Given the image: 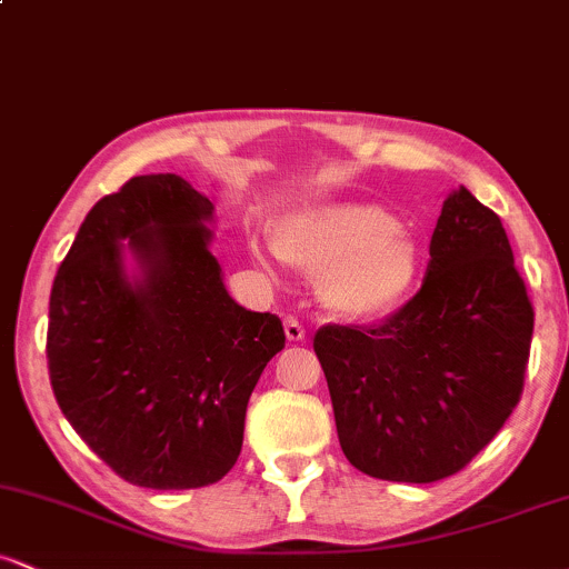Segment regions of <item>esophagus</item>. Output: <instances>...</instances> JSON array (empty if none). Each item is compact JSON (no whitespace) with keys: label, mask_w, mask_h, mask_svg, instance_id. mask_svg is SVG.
Instances as JSON below:
<instances>
[{"label":"esophagus","mask_w":569,"mask_h":569,"mask_svg":"<svg viewBox=\"0 0 569 569\" xmlns=\"http://www.w3.org/2000/svg\"><path fill=\"white\" fill-rule=\"evenodd\" d=\"M283 329H286V339H289V342H302L305 339V329L297 318H286Z\"/></svg>","instance_id":"1"}]
</instances>
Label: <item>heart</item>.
I'll list each match as a JSON object with an SVG mask.
<instances>
[{
    "instance_id": "heart-1",
    "label": "heart",
    "mask_w": 569,
    "mask_h": 569,
    "mask_svg": "<svg viewBox=\"0 0 569 569\" xmlns=\"http://www.w3.org/2000/svg\"><path fill=\"white\" fill-rule=\"evenodd\" d=\"M276 251L283 262L323 276V302L342 318L388 316L420 278V248L401 221L375 202H321L280 221ZM259 264L267 251L251 243Z\"/></svg>"
}]
</instances>
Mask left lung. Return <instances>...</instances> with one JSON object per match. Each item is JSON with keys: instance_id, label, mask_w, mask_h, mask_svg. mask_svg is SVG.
<instances>
[{"instance_id": "8db88e82", "label": "left lung", "mask_w": 569, "mask_h": 569, "mask_svg": "<svg viewBox=\"0 0 569 569\" xmlns=\"http://www.w3.org/2000/svg\"><path fill=\"white\" fill-rule=\"evenodd\" d=\"M532 321L500 217L449 192L417 297L375 329L312 339L350 466L407 485L466 468L519 403Z\"/></svg>"}]
</instances>
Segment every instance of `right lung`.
I'll list each match as a JSON object with an SVG mask.
<instances>
[{
    "label": "right lung",
    "instance_id": "1",
    "mask_svg": "<svg viewBox=\"0 0 569 569\" xmlns=\"http://www.w3.org/2000/svg\"><path fill=\"white\" fill-rule=\"evenodd\" d=\"M213 202L176 173L133 176L84 217L50 291L48 369L71 428L149 489L219 481L283 323L230 297Z\"/></svg>",
    "mask_w": 569,
    "mask_h": 569
}]
</instances>
